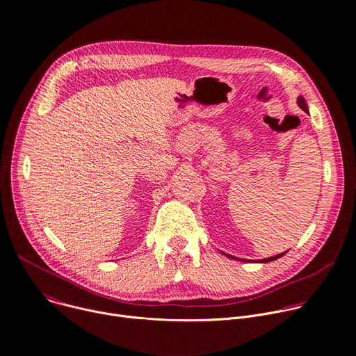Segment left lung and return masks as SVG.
Returning a JSON list of instances; mask_svg holds the SVG:
<instances>
[{"label":"left lung","instance_id":"left-lung-1","mask_svg":"<svg viewBox=\"0 0 356 356\" xmlns=\"http://www.w3.org/2000/svg\"><path fill=\"white\" fill-rule=\"evenodd\" d=\"M297 104H298V107L302 110V111H306V113H309V107H307V103H306V99H304L301 95L297 98ZM287 252V250H286ZM286 252H283V253H279V255H275V257H270V258H266V259H261L259 262L261 264H266V262H272V261H276V259H279V258H282ZM224 255H227V253H224ZM228 258H232V259H235L234 257H231V255H227ZM242 261V259H241Z\"/></svg>","mask_w":356,"mask_h":356}]
</instances>
